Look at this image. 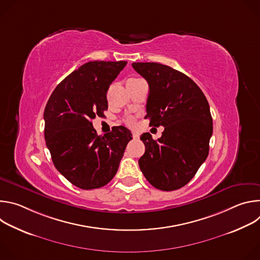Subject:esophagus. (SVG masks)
Here are the masks:
<instances>
[{"label":"esophagus","instance_id":"esophagus-1","mask_svg":"<svg viewBox=\"0 0 260 260\" xmlns=\"http://www.w3.org/2000/svg\"><path fill=\"white\" fill-rule=\"evenodd\" d=\"M133 138L134 139H138L139 138V134L136 133V132H133Z\"/></svg>","mask_w":260,"mask_h":260}]
</instances>
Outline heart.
Wrapping results in <instances>:
<instances>
[{
    "mask_svg": "<svg viewBox=\"0 0 260 260\" xmlns=\"http://www.w3.org/2000/svg\"><path fill=\"white\" fill-rule=\"evenodd\" d=\"M131 80H135V79H131ZM126 123L133 124V123H134V119H133V118H127V119H126Z\"/></svg>",
    "mask_w": 260,
    "mask_h": 260,
    "instance_id": "b5f03b06",
    "label": "heart"
}]
</instances>
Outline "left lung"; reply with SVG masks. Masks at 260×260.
<instances>
[{
	"instance_id": "8db88e82",
	"label": "left lung",
	"mask_w": 260,
	"mask_h": 260,
	"mask_svg": "<svg viewBox=\"0 0 260 260\" xmlns=\"http://www.w3.org/2000/svg\"><path fill=\"white\" fill-rule=\"evenodd\" d=\"M149 84L145 118L150 125L164 126L159 139L141 136L145 153L139 167L157 189L172 191L185 186L209 154L213 120L209 103L185 74L158 62H133Z\"/></svg>"
}]
</instances>
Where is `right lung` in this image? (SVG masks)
<instances>
[{
  "label": "right lung",
  "instance_id": "right-lung-1",
  "mask_svg": "<svg viewBox=\"0 0 260 260\" xmlns=\"http://www.w3.org/2000/svg\"><path fill=\"white\" fill-rule=\"evenodd\" d=\"M126 63L82 64L56 86L45 107L44 135L53 165L81 189L100 188L112 180L133 139L122 125L98 136L91 122L108 109L107 91Z\"/></svg>",
  "mask_w": 260,
  "mask_h": 260
}]
</instances>
